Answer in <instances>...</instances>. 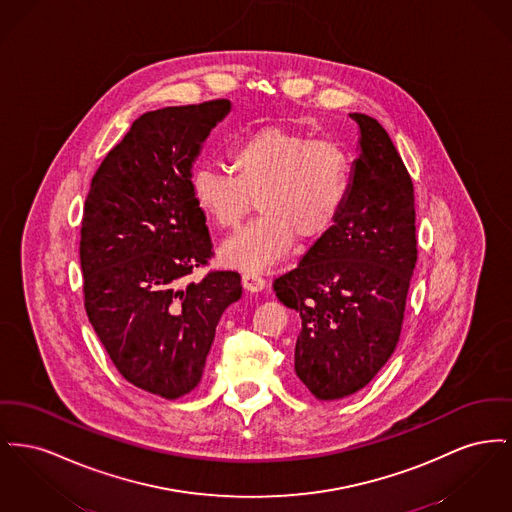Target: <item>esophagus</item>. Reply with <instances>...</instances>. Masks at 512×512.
<instances>
[{
  "instance_id": "34e87169",
  "label": "esophagus",
  "mask_w": 512,
  "mask_h": 512,
  "mask_svg": "<svg viewBox=\"0 0 512 512\" xmlns=\"http://www.w3.org/2000/svg\"><path fill=\"white\" fill-rule=\"evenodd\" d=\"M241 282H243V288L247 292H259V290L265 288V278L261 274H257V272H245L241 276Z\"/></svg>"
}]
</instances>
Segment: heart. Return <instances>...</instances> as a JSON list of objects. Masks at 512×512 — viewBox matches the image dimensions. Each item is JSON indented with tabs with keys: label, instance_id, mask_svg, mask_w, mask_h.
Returning a JSON list of instances; mask_svg holds the SVG:
<instances>
[{
	"label": "heart",
	"instance_id": "heart-1",
	"mask_svg": "<svg viewBox=\"0 0 512 512\" xmlns=\"http://www.w3.org/2000/svg\"><path fill=\"white\" fill-rule=\"evenodd\" d=\"M234 174L201 166L193 199L212 224L234 230L253 211L261 218L220 249L224 263L263 271L288 257L294 240L327 236L350 191V158L332 139H311L284 125H267L240 139L228 154Z\"/></svg>",
	"mask_w": 512,
	"mask_h": 512
}]
</instances>
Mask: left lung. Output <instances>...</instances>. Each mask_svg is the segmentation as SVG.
I'll list each match as a JSON object with an SVG mask.
<instances>
[{
    "label": "left lung",
    "instance_id": "obj_1",
    "mask_svg": "<svg viewBox=\"0 0 512 512\" xmlns=\"http://www.w3.org/2000/svg\"><path fill=\"white\" fill-rule=\"evenodd\" d=\"M360 125L344 211L272 288L300 315L296 375L319 400L363 389L391 358L418 261L412 178L383 125Z\"/></svg>",
    "mask_w": 512,
    "mask_h": 512
}]
</instances>
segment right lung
Segmentation results:
<instances>
[{"label": "right lung", "mask_w": 512, "mask_h": 512, "mask_svg": "<svg viewBox=\"0 0 512 512\" xmlns=\"http://www.w3.org/2000/svg\"><path fill=\"white\" fill-rule=\"evenodd\" d=\"M230 112L218 98L133 121L91 181L81 222L85 309L116 369L174 400L203 377L216 325L241 298L236 271H209L211 234L191 193V164Z\"/></svg>", "instance_id": "add662e5"}]
</instances>
